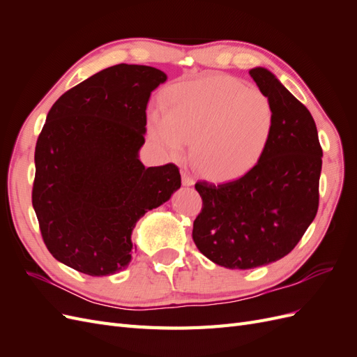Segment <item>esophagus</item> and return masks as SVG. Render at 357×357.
<instances>
[{
	"instance_id": "esophagus-1",
	"label": "esophagus",
	"mask_w": 357,
	"mask_h": 357,
	"mask_svg": "<svg viewBox=\"0 0 357 357\" xmlns=\"http://www.w3.org/2000/svg\"><path fill=\"white\" fill-rule=\"evenodd\" d=\"M181 183H183V186H193V178L190 177V174L188 171H183L181 172Z\"/></svg>"
}]
</instances>
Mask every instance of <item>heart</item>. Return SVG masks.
<instances>
[{
	"label": "heart",
	"instance_id": "b5f03b06",
	"mask_svg": "<svg viewBox=\"0 0 357 357\" xmlns=\"http://www.w3.org/2000/svg\"><path fill=\"white\" fill-rule=\"evenodd\" d=\"M275 112L269 96L229 75L181 82L164 96V114L152 112L149 131L171 156L190 155L204 176L231 180L259 164L271 143Z\"/></svg>",
	"mask_w": 357,
	"mask_h": 357
}]
</instances>
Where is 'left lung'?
Here are the masks:
<instances>
[{"label":"left lung","mask_w":357,"mask_h":357,"mask_svg":"<svg viewBox=\"0 0 357 357\" xmlns=\"http://www.w3.org/2000/svg\"><path fill=\"white\" fill-rule=\"evenodd\" d=\"M248 74L273 102L271 143L244 176L195 185L202 210L193 222V241L211 262L229 269H252L284 257L319 208L323 152L314 119L271 71L255 67Z\"/></svg>","instance_id":"8db88e82"}]
</instances>
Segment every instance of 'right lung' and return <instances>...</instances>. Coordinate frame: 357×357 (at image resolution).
Returning <instances> with one entry per match:
<instances>
[{
  "label": "right lung",
  "mask_w": 357,
  "mask_h": 357,
  "mask_svg": "<svg viewBox=\"0 0 357 357\" xmlns=\"http://www.w3.org/2000/svg\"><path fill=\"white\" fill-rule=\"evenodd\" d=\"M167 74L119 63L93 74L52 105L36 146L32 207L52 256L92 277L132 259L137 222L180 189L174 164L146 168L150 95Z\"/></svg>",
  "instance_id": "right-lung-1"
}]
</instances>
